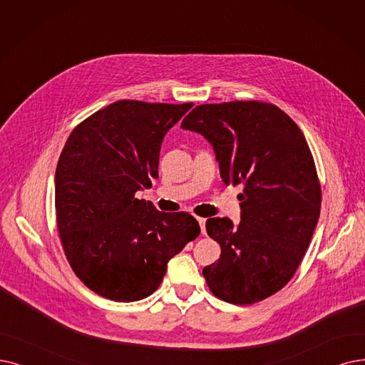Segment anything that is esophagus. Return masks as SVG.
I'll use <instances>...</instances> for the list:
<instances>
[{"label": "esophagus", "instance_id": "1", "mask_svg": "<svg viewBox=\"0 0 365 365\" xmlns=\"http://www.w3.org/2000/svg\"><path fill=\"white\" fill-rule=\"evenodd\" d=\"M197 222H199V225H200V230H202V233H203V235H205V233H207V229H205V223H207V218H202V217H197Z\"/></svg>", "mask_w": 365, "mask_h": 365}]
</instances>
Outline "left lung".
Masks as SVG:
<instances>
[{"label":"left lung","instance_id":"obj_1","mask_svg":"<svg viewBox=\"0 0 365 365\" xmlns=\"http://www.w3.org/2000/svg\"><path fill=\"white\" fill-rule=\"evenodd\" d=\"M181 128L207 138L226 184L242 185L241 222L208 218L220 259L203 268L211 292L245 305L283 289L309 249L322 190L314 158L299 127L265 101L196 106Z\"/></svg>","mask_w":365,"mask_h":365}]
</instances>
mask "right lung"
Instances as JSON below:
<instances>
[{"label":"right lung","mask_w":365,"mask_h":365,"mask_svg":"<svg viewBox=\"0 0 365 365\" xmlns=\"http://www.w3.org/2000/svg\"><path fill=\"white\" fill-rule=\"evenodd\" d=\"M192 106L118 100L71 130L55 172L56 227L73 272L100 297H150L199 237L193 215L135 196L158 177L163 138Z\"/></svg>","instance_id":"add662e5"}]
</instances>
